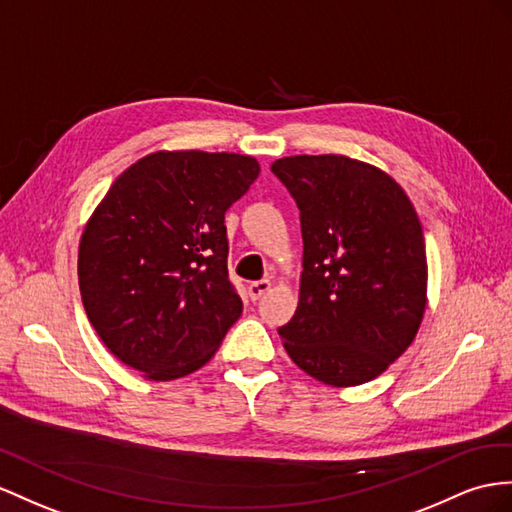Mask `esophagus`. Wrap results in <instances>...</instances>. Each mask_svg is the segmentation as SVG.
Here are the masks:
<instances>
[{
	"mask_svg": "<svg viewBox=\"0 0 512 512\" xmlns=\"http://www.w3.org/2000/svg\"><path fill=\"white\" fill-rule=\"evenodd\" d=\"M270 281L268 279H261V281H253L251 285H248V296H251V300H259L261 296H264L268 290H270Z\"/></svg>",
	"mask_w": 512,
	"mask_h": 512,
	"instance_id": "esophagus-1",
	"label": "esophagus"
}]
</instances>
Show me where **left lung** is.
Listing matches in <instances>:
<instances>
[{
    "label": "left lung",
    "mask_w": 512,
    "mask_h": 512,
    "mask_svg": "<svg viewBox=\"0 0 512 512\" xmlns=\"http://www.w3.org/2000/svg\"><path fill=\"white\" fill-rule=\"evenodd\" d=\"M300 209L303 272L287 355L324 385L383 374L411 346L426 309V244L409 196L383 170L346 155L272 164Z\"/></svg>",
    "instance_id": "obj_1"
}]
</instances>
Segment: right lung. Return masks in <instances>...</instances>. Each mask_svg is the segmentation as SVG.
Wrapping results in <instances>:
<instances>
[{
  "label": "right lung",
  "mask_w": 512,
  "mask_h": 512,
  "mask_svg": "<svg viewBox=\"0 0 512 512\" xmlns=\"http://www.w3.org/2000/svg\"><path fill=\"white\" fill-rule=\"evenodd\" d=\"M257 177L251 155L157 151L112 183L82 233L77 277L116 359L173 381L214 357L242 313L225 212Z\"/></svg>",
  "instance_id": "right-lung-1"
}]
</instances>
